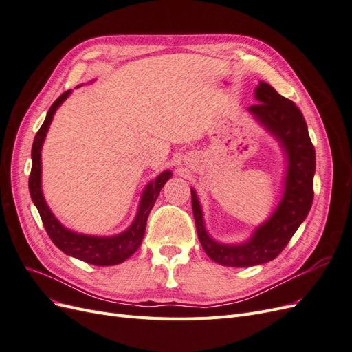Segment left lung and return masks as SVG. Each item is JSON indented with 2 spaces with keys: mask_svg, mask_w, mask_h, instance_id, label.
Wrapping results in <instances>:
<instances>
[{
  "mask_svg": "<svg viewBox=\"0 0 352 352\" xmlns=\"http://www.w3.org/2000/svg\"><path fill=\"white\" fill-rule=\"evenodd\" d=\"M255 100L258 104L251 105L248 111L280 142L287 160L283 197L272 217L255 229L247 242L239 245L216 242L206 230L197 192L190 189L202 248L212 261L228 267H250L278 257L305 220L314 197L316 151L302 113L295 102L282 97L265 82H260L255 88Z\"/></svg>",
  "mask_w": 352,
  "mask_h": 352,
  "instance_id": "1",
  "label": "left lung"
}]
</instances>
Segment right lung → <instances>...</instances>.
Instances as JSON below:
<instances>
[{"instance_id": "1", "label": "right lung", "mask_w": 352, "mask_h": 352, "mask_svg": "<svg viewBox=\"0 0 352 352\" xmlns=\"http://www.w3.org/2000/svg\"><path fill=\"white\" fill-rule=\"evenodd\" d=\"M70 89L60 97L51 105L44 123H42L41 129L38 131L34 145H32V170L29 176V192L30 198L36 206L39 216L44 223V228L48 233L51 241L56 243V247L60 248L63 252L72 255L74 258H79L85 263H89L94 265H114L120 264L127 260L131 255L140 248V245L144 239V233L146 228V219L150 216V211L154 207V202L160 194V190L164 186L167 180L172 177V172L166 170V172L160 173L154 180L146 185L144 194L141 197L140 207H138L136 217L132 225L127 228L124 232L119 233L114 236H89L82 235V233H74L65 228L61 223L52 214L50 207L42 195L41 189V150L42 144L48 132V127L52 122V117L60 105L65 102V100L70 95Z\"/></svg>"}]
</instances>
